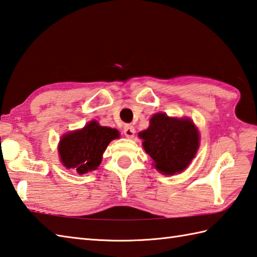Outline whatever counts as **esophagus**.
<instances>
[{
	"mask_svg": "<svg viewBox=\"0 0 257 257\" xmlns=\"http://www.w3.org/2000/svg\"><path fill=\"white\" fill-rule=\"evenodd\" d=\"M124 135L126 136L127 139H133L134 135H135V128L133 125H126V126L124 127Z\"/></svg>",
	"mask_w": 257,
	"mask_h": 257,
	"instance_id": "esophagus-1",
	"label": "esophagus"
}]
</instances>
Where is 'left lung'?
I'll use <instances>...</instances> for the list:
<instances>
[{"label": "left lung", "instance_id": "left-lung-1", "mask_svg": "<svg viewBox=\"0 0 257 257\" xmlns=\"http://www.w3.org/2000/svg\"><path fill=\"white\" fill-rule=\"evenodd\" d=\"M139 136L155 169L165 175L184 171L200 146V134L190 118L170 117L165 113L154 114L149 128Z\"/></svg>", "mask_w": 257, "mask_h": 257}]
</instances>
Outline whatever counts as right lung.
I'll return each instance as SVG.
<instances>
[{"mask_svg":"<svg viewBox=\"0 0 257 257\" xmlns=\"http://www.w3.org/2000/svg\"><path fill=\"white\" fill-rule=\"evenodd\" d=\"M118 138L117 130L101 126L96 121H91L83 128L62 136L59 144L62 164L78 174L96 170L109 142Z\"/></svg>","mask_w":257,"mask_h":257,"instance_id":"obj_1","label":"right lung"}]
</instances>
